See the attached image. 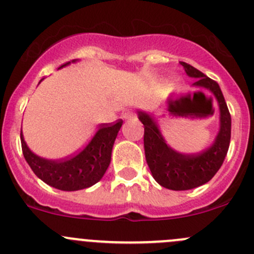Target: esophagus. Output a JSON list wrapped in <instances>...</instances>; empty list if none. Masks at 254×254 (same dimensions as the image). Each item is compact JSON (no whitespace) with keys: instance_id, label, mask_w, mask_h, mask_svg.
I'll return each mask as SVG.
<instances>
[{"instance_id":"34e87169","label":"esophagus","mask_w":254,"mask_h":254,"mask_svg":"<svg viewBox=\"0 0 254 254\" xmlns=\"http://www.w3.org/2000/svg\"><path fill=\"white\" fill-rule=\"evenodd\" d=\"M134 117V113H125V115H124V119H129V118H132Z\"/></svg>"}]
</instances>
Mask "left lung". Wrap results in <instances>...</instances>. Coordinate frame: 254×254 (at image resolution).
Returning <instances> with one entry per match:
<instances>
[{
  "label": "left lung",
  "mask_w": 254,
  "mask_h": 254,
  "mask_svg": "<svg viewBox=\"0 0 254 254\" xmlns=\"http://www.w3.org/2000/svg\"><path fill=\"white\" fill-rule=\"evenodd\" d=\"M189 77L195 78L194 87L205 88L216 98L220 108V129L212 145L199 153H181L166 142L152 113L137 111L143 124V147L146 162L160 186L171 190H188L207 183L216 175L227 155L231 139V115L220 86L201 71L182 61Z\"/></svg>",
  "instance_id": "obj_1"
}]
</instances>
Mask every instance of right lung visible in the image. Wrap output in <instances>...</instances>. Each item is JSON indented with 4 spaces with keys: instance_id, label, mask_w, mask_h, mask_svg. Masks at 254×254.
Segmentation results:
<instances>
[{
    "instance_id": "add662e5",
    "label": "right lung",
    "mask_w": 254,
    "mask_h": 254,
    "mask_svg": "<svg viewBox=\"0 0 254 254\" xmlns=\"http://www.w3.org/2000/svg\"><path fill=\"white\" fill-rule=\"evenodd\" d=\"M68 64L71 63L61 67ZM122 125L123 120H118L115 124H101L88 145L76 156L65 160H48L35 155L27 146L20 131L23 156L35 176L49 186L65 191L86 189L101 181L109 167L113 145Z\"/></svg>"
}]
</instances>
